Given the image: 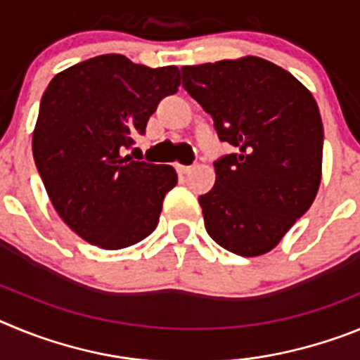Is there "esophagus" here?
<instances>
[{"mask_svg": "<svg viewBox=\"0 0 360 360\" xmlns=\"http://www.w3.org/2000/svg\"><path fill=\"white\" fill-rule=\"evenodd\" d=\"M176 171L180 174H187L193 171V167H191V165H176Z\"/></svg>", "mask_w": 360, "mask_h": 360, "instance_id": "obj_1", "label": "esophagus"}]
</instances>
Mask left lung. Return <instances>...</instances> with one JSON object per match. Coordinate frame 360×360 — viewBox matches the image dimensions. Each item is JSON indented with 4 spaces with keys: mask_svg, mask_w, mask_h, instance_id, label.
<instances>
[{
    "mask_svg": "<svg viewBox=\"0 0 360 360\" xmlns=\"http://www.w3.org/2000/svg\"><path fill=\"white\" fill-rule=\"evenodd\" d=\"M184 90L212 117L234 153L214 160L198 198L205 231L238 256L272 250L310 209L321 184L323 122L316 98L259 57L182 66Z\"/></svg>",
    "mask_w": 360,
    "mask_h": 360,
    "instance_id": "left-lung-1",
    "label": "left lung"
}]
</instances>
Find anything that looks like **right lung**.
I'll use <instances>...</instances> for the list:
<instances>
[{
	"instance_id": "obj_1",
	"label": "right lung",
	"mask_w": 360,
	"mask_h": 360,
	"mask_svg": "<svg viewBox=\"0 0 360 360\" xmlns=\"http://www.w3.org/2000/svg\"><path fill=\"white\" fill-rule=\"evenodd\" d=\"M178 86L176 66L148 68L120 53L82 61L50 81L32 139L34 160L57 214L88 243L124 249L157 229L176 173L124 151Z\"/></svg>"
}]
</instances>
